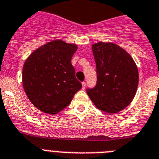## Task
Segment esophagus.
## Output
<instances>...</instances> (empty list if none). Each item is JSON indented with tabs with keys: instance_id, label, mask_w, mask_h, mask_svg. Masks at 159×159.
<instances>
[{
	"instance_id": "obj_1",
	"label": "esophagus",
	"mask_w": 159,
	"mask_h": 159,
	"mask_svg": "<svg viewBox=\"0 0 159 159\" xmlns=\"http://www.w3.org/2000/svg\"><path fill=\"white\" fill-rule=\"evenodd\" d=\"M81 85H82V89H85V81L81 82Z\"/></svg>"
}]
</instances>
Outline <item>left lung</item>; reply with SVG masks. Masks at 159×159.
Here are the masks:
<instances>
[{"instance_id":"1","label":"left lung","mask_w":159,"mask_h":159,"mask_svg":"<svg viewBox=\"0 0 159 159\" xmlns=\"http://www.w3.org/2000/svg\"><path fill=\"white\" fill-rule=\"evenodd\" d=\"M96 62L97 83L86 89L97 108L118 113L132 102L139 85V71L130 55L114 43L92 45Z\"/></svg>"}]
</instances>
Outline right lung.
<instances>
[{"instance_id":"1","label":"right lung","mask_w":159,"mask_h":159,"mask_svg":"<svg viewBox=\"0 0 159 159\" xmlns=\"http://www.w3.org/2000/svg\"><path fill=\"white\" fill-rule=\"evenodd\" d=\"M78 47L61 40L42 45L29 57L22 71L28 98L42 112L55 114L68 106L81 89L71 64Z\"/></svg>"}]
</instances>
